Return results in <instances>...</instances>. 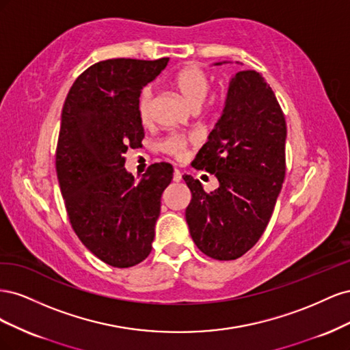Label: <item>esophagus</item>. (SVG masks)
Listing matches in <instances>:
<instances>
[{
    "label": "esophagus",
    "instance_id": "34e87169",
    "mask_svg": "<svg viewBox=\"0 0 350 350\" xmlns=\"http://www.w3.org/2000/svg\"><path fill=\"white\" fill-rule=\"evenodd\" d=\"M181 179H183L181 171H179V169H175V171H174V181L175 183H181Z\"/></svg>",
    "mask_w": 350,
    "mask_h": 350
}]
</instances>
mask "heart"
Segmentation results:
<instances>
[{
    "instance_id": "obj_1",
    "label": "heart",
    "mask_w": 350,
    "mask_h": 350,
    "mask_svg": "<svg viewBox=\"0 0 350 350\" xmlns=\"http://www.w3.org/2000/svg\"><path fill=\"white\" fill-rule=\"evenodd\" d=\"M174 84L189 107L193 109H198L208 93L210 76L203 67H200L197 64H189L175 74ZM152 108H153V88L144 86L139 94V100H137V113H139V118L143 124L150 122ZM188 146H189V140L187 137L181 134H172L166 137V139L161 143V149L169 156L183 159L187 154Z\"/></svg>"
}]
</instances>
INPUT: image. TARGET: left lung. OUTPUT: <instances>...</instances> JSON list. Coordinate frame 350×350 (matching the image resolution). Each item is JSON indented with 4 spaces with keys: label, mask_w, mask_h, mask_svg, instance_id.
I'll return each mask as SVG.
<instances>
[{
    "label": "left lung",
    "mask_w": 350,
    "mask_h": 350,
    "mask_svg": "<svg viewBox=\"0 0 350 350\" xmlns=\"http://www.w3.org/2000/svg\"><path fill=\"white\" fill-rule=\"evenodd\" d=\"M284 113L262 74L239 71L229 83L224 113L194 159L219 188L206 193L183 176L191 201L185 219L206 256L229 261L250 251L266 230L286 172Z\"/></svg>",
    "instance_id": "8db88e82"
}]
</instances>
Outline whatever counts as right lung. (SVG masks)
<instances>
[{
	"label": "right lung",
	"mask_w": 350,
	"mask_h": 350,
	"mask_svg": "<svg viewBox=\"0 0 350 350\" xmlns=\"http://www.w3.org/2000/svg\"><path fill=\"white\" fill-rule=\"evenodd\" d=\"M169 58H113L84 70L61 115L55 166L70 224L92 254L112 267H133L152 251L161 198L174 167H147L140 183L125 171V152L142 146L139 94Z\"/></svg>",
	"instance_id": "add662e5"
}]
</instances>
